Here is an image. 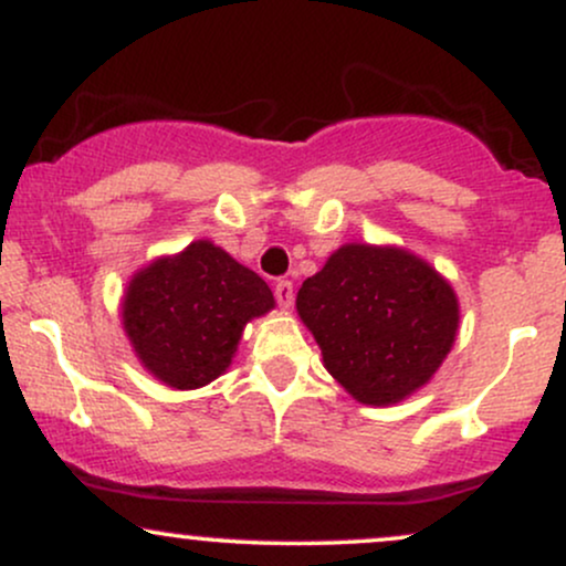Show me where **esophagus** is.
I'll return each mask as SVG.
<instances>
[{
  "label": "esophagus",
  "instance_id": "1",
  "mask_svg": "<svg viewBox=\"0 0 566 566\" xmlns=\"http://www.w3.org/2000/svg\"><path fill=\"white\" fill-rule=\"evenodd\" d=\"M274 297L282 308H292V301H295V287H292L290 279H279L274 284Z\"/></svg>",
  "mask_w": 566,
  "mask_h": 566
}]
</instances>
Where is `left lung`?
<instances>
[{
  "label": "left lung",
  "instance_id": "1",
  "mask_svg": "<svg viewBox=\"0 0 566 566\" xmlns=\"http://www.w3.org/2000/svg\"><path fill=\"white\" fill-rule=\"evenodd\" d=\"M295 303L324 367L365 405H394L418 391L458 333L450 284L394 247H340L305 279Z\"/></svg>",
  "mask_w": 566,
  "mask_h": 566
}]
</instances>
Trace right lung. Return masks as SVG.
I'll list each match as a JSON object with an SVG mask.
<instances>
[{
  "instance_id": "add662e5",
  "label": "right lung",
  "mask_w": 566,
  "mask_h": 566,
  "mask_svg": "<svg viewBox=\"0 0 566 566\" xmlns=\"http://www.w3.org/2000/svg\"><path fill=\"white\" fill-rule=\"evenodd\" d=\"M274 308L269 284L210 242L161 258L127 287L122 319L140 361L172 388L216 380L244 324Z\"/></svg>"
}]
</instances>
